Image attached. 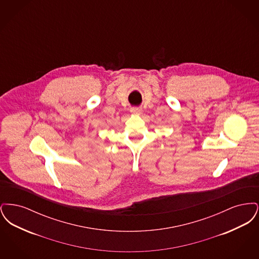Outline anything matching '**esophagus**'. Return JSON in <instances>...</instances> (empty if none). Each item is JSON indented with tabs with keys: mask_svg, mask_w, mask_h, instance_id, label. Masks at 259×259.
<instances>
[{
	"mask_svg": "<svg viewBox=\"0 0 259 259\" xmlns=\"http://www.w3.org/2000/svg\"><path fill=\"white\" fill-rule=\"evenodd\" d=\"M130 111H131L133 114H139V113H141L142 109H141V108H131Z\"/></svg>",
	"mask_w": 259,
	"mask_h": 259,
	"instance_id": "esophagus-1",
	"label": "esophagus"
}]
</instances>
